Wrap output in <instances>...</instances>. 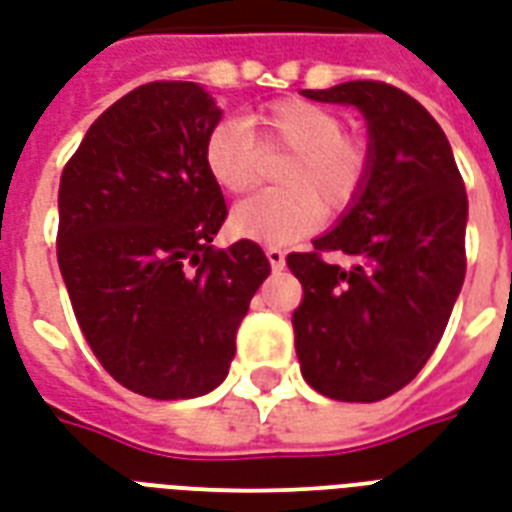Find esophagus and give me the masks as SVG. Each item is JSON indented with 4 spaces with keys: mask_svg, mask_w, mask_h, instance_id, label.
Wrapping results in <instances>:
<instances>
[{
    "mask_svg": "<svg viewBox=\"0 0 512 512\" xmlns=\"http://www.w3.org/2000/svg\"><path fill=\"white\" fill-rule=\"evenodd\" d=\"M266 257L274 271L285 268V249H282V246H266Z\"/></svg>",
    "mask_w": 512,
    "mask_h": 512,
    "instance_id": "obj_1",
    "label": "esophagus"
}]
</instances>
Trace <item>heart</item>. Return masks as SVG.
Here are the masks:
<instances>
[{
	"label": "heart",
	"instance_id": "obj_1",
	"mask_svg": "<svg viewBox=\"0 0 512 512\" xmlns=\"http://www.w3.org/2000/svg\"><path fill=\"white\" fill-rule=\"evenodd\" d=\"M276 168L282 187L238 203L230 225L238 236L285 244L336 217L361 198L372 170V151L344 132L339 113L309 100H279L241 121H222L208 132L203 162L211 181L241 195L257 181L263 154H285Z\"/></svg>",
	"mask_w": 512,
	"mask_h": 512
}]
</instances>
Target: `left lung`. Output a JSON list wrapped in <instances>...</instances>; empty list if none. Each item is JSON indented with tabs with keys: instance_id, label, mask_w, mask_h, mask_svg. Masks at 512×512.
<instances>
[{
	"instance_id": "1",
	"label": "left lung",
	"mask_w": 512,
	"mask_h": 512,
	"mask_svg": "<svg viewBox=\"0 0 512 512\" xmlns=\"http://www.w3.org/2000/svg\"><path fill=\"white\" fill-rule=\"evenodd\" d=\"M304 94L361 108L372 170L350 214L312 252L287 255L304 287L293 312L301 374L328 399H388L426 366L464 285L467 189L442 127L407 92L347 81ZM331 251L356 266L328 264Z\"/></svg>"
}]
</instances>
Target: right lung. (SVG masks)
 I'll return each mask as SVG.
<instances>
[{
  "instance_id": "right-lung-1",
  "label": "right lung",
  "mask_w": 512,
  "mask_h": 512,
  "mask_svg": "<svg viewBox=\"0 0 512 512\" xmlns=\"http://www.w3.org/2000/svg\"><path fill=\"white\" fill-rule=\"evenodd\" d=\"M222 111L198 83L151 81L94 121L59 181L56 257L102 369L149 399L214 391L249 301L260 244H211L227 217L203 143Z\"/></svg>"
}]
</instances>
